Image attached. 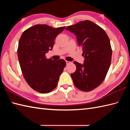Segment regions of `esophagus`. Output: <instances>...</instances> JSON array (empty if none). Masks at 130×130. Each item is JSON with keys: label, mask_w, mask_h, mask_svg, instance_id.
Segmentation results:
<instances>
[{"label": "esophagus", "mask_w": 130, "mask_h": 130, "mask_svg": "<svg viewBox=\"0 0 130 130\" xmlns=\"http://www.w3.org/2000/svg\"><path fill=\"white\" fill-rule=\"evenodd\" d=\"M66 63H67V65H68V64H69L70 62L69 61H66Z\"/></svg>", "instance_id": "1"}]
</instances>
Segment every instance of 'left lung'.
Wrapping results in <instances>:
<instances>
[{"label":"left lung","mask_w":130,"mask_h":130,"mask_svg":"<svg viewBox=\"0 0 130 130\" xmlns=\"http://www.w3.org/2000/svg\"><path fill=\"white\" fill-rule=\"evenodd\" d=\"M66 29L76 36L85 57L83 65L74 62L76 70L71 74V78L78 89L89 92L103 82L111 65L112 48L108 36L103 28L88 20L68 26Z\"/></svg>","instance_id":"left-lung-1"}]
</instances>
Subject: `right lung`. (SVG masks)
Here are the masks:
<instances>
[{
	"label": "right lung",
	"mask_w": 130,
	"mask_h": 130,
	"mask_svg": "<svg viewBox=\"0 0 130 130\" xmlns=\"http://www.w3.org/2000/svg\"><path fill=\"white\" fill-rule=\"evenodd\" d=\"M65 28L36 24L25 30L19 39L17 53L22 72L27 84L38 92L53 90L65 67L64 60L55 61L45 56L53 48L55 38Z\"/></svg>",
	"instance_id": "obj_1"
}]
</instances>
